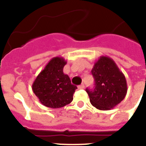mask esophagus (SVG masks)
<instances>
[{
    "mask_svg": "<svg viewBox=\"0 0 146 146\" xmlns=\"http://www.w3.org/2000/svg\"><path fill=\"white\" fill-rule=\"evenodd\" d=\"M84 87H85L84 84H83V83H82L80 86H78V88H79V89H83V88H84Z\"/></svg>",
    "mask_w": 146,
    "mask_h": 146,
    "instance_id": "1",
    "label": "esophagus"
}]
</instances>
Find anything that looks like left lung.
I'll list each match as a JSON object with an SVG mask.
<instances>
[{
	"label": "left lung",
	"instance_id": "1",
	"mask_svg": "<svg viewBox=\"0 0 146 146\" xmlns=\"http://www.w3.org/2000/svg\"><path fill=\"white\" fill-rule=\"evenodd\" d=\"M91 74L95 88L94 90L87 88L86 92L96 109L109 110L124 99L127 93L126 77L113 59L101 56L95 62Z\"/></svg>",
	"mask_w": 146,
	"mask_h": 146
}]
</instances>
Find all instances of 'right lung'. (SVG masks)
Wrapping results in <instances>:
<instances>
[{
	"instance_id": "obj_1",
	"label": "right lung",
	"mask_w": 146,
	"mask_h": 146,
	"mask_svg": "<svg viewBox=\"0 0 146 146\" xmlns=\"http://www.w3.org/2000/svg\"><path fill=\"white\" fill-rule=\"evenodd\" d=\"M66 64L64 58H52L33 82L32 90L44 106L57 109L73 100L77 88L71 83L69 76L63 72Z\"/></svg>"
}]
</instances>
